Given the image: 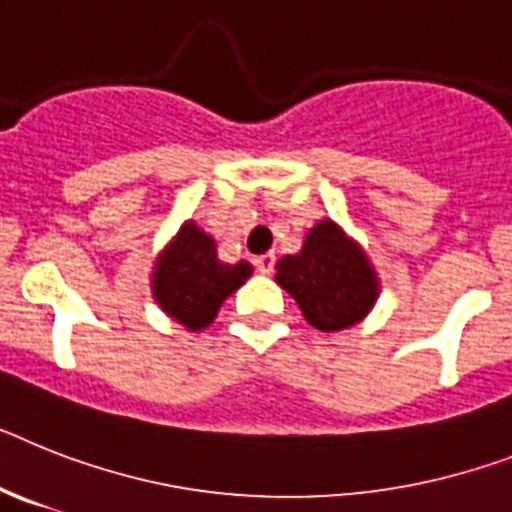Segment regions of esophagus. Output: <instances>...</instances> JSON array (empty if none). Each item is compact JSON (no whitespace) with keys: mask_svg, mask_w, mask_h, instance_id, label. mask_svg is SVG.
<instances>
[{"mask_svg":"<svg viewBox=\"0 0 512 512\" xmlns=\"http://www.w3.org/2000/svg\"><path fill=\"white\" fill-rule=\"evenodd\" d=\"M274 261H277V256H274V253H264V256H256V259H253V264H256V272L272 274Z\"/></svg>","mask_w":512,"mask_h":512,"instance_id":"obj_1","label":"esophagus"}]
</instances>
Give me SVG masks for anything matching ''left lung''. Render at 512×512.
Segmentation results:
<instances>
[{
    "instance_id": "obj_1",
    "label": "left lung",
    "mask_w": 512,
    "mask_h": 512,
    "mask_svg": "<svg viewBox=\"0 0 512 512\" xmlns=\"http://www.w3.org/2000/svg\"><path fill=\"white\" fill-rule=\"evenodd\" d=\"M277 285L293 295L306 322L322 332L358 324L379 295L366 253L332 219H322L308 232L301 253L277 261Z\"/></svg>"
}]
</instances>
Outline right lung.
I'll return each mask as SVG.
<instances>
[{
  "mask_svg": "<svg viewBox=\"0 0 512 512\" xmlns=\"http://www.w3.org/2000/svg\"><path fill=\"white\" fill-rule=\"evenodd\" d=\"M251 277V264H225L217 243L196 222H185L172 243L159 253L151 277L156 303L183 327H209L219 306Z\"/></svg>",
  "mask_w": 512,
  "mask_h": 512,
  "instance_id": "right-lung-1",
  "label": "right lung"
}]
</instances>
